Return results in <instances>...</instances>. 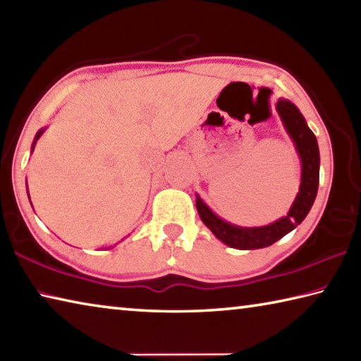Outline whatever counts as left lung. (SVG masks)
Segmentation results:
<instances>
[{"instance_id": "left-lung-1", "label": "left lung", "mask_w": 361, "mask_h": 361, "mask_svg": "<svg viewBox=\"0 0 361 361\" xmlns=\"http://www.w3.org/2000/svg\"><path fill=\"white\" fill-rule=\"evenodd\" d=\"M276 110L301 161L300 191L287 216L268 226L240 227L219 218L199 195H195V207H197L203 224L213 232L216 238L235 249H260L276 243L278 240L303 222L307 213H310L314 200H316L320 167V154L316 135L307 128L305 116L301 115L298 107L290 101L279 97L276 102Z\"/></svg>"}]
</instances>
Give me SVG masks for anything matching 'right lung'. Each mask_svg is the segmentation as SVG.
Masks as SVG:
<instances>
[{"label": "right lung", "instance_id": "right-lung-1", "mask_svg": "<svg viewBox=\"0 0 361 361\" xmlns=\"http://www.w3.org/2000/svg\"><path fill=\"white\" fill-rule=\"evenodd\" d=\"M44 130H45V128H44V129H39V130H37V134H36V137H35V142H32L31 152H32V149H35V145H36V142L39 140V137H41V135L44 134ZM26 188H28V185H26ZM26 192H28V191H26ZM28 199H30V194H28ZM30 203H31V200H30Z\"/></svg>", "mask_w": 361, "mask_h": 361}]
</instances>
